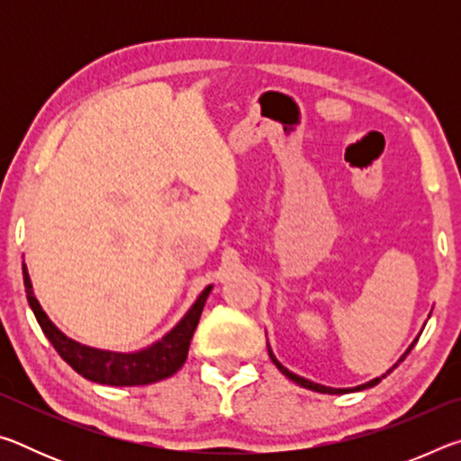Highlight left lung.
I'll use <instances>...</instances> for the list:
<instances>
[{"label":"left lung","instance_id":"left-lung-1","mask_svg":"<svg viewBox=\"0 0 461 461\" xmlns=\"http://www.w3.org/2000/svg\"><path fill=\"white\" fill-rule=\"evenodd\" d=\"M417 339H419V338H417ZM417 339L411 343V346H409V349H407V352H404V354L401 356V360H399V362H396V364L393 366V368H390V370H388L386 374H390V372H393V370L396 368V366H399V364H401V362L404 360V357H407V356H409V352H411V349H412V348H415V343H417ZM268 356H270V360H272V362H275V366H276V368H278L280 372H283L286 378H291L293 382H296V384H299V386H303V388L315 390V393H323V394H346V393H356V390H364V388H372V386H376V384H378V382H380L382 378H386V374H382V376H380V378H374V380H370V382H366V384H360V386H354V388H330V386L317 384V382H311V380H307V378H303V376H296V374H294V372H291V370H288V368H285V366H283V364H280V362L276 360V356H275V354H272V349H270V346H268Z\"/></svg>","mask_w":461,"mask_h":461}]
</instances>
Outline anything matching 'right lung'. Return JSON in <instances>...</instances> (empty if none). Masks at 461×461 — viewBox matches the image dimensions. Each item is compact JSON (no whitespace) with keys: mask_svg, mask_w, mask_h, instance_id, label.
<instances>
[{"mask_svg":"<svg viewBox=\"0 0 461 461\" xmlns=\"http://www.w3.org/2000/svg\"><path fill=\"white\" fill-rule=\"evenodd\" d=\"M22 272H24V286L30 309L34 311L38 325H41V330L44 331L46 338H49L54 349H57L59 356L71 366L75 372H79L83 378L109 386L152 384V382L165 380L181 370V366L186 360V354H189L193 333L197 330L203 307H205L207 296L213 288V285H209L205 291L197 296V301H194L193 307L186 311V315L165 335V338L154 341L152 346H148L144 349H138V352L122 354L109 352V349L83 346V343L67 338V335L50 321L49 315L42 311L41 303H38L34 296L26 264H22Z\"/></svg>","mask_w":461,"mask_h":461,"instance_id":"obj_1","label":"right lung"}]
</instances>
